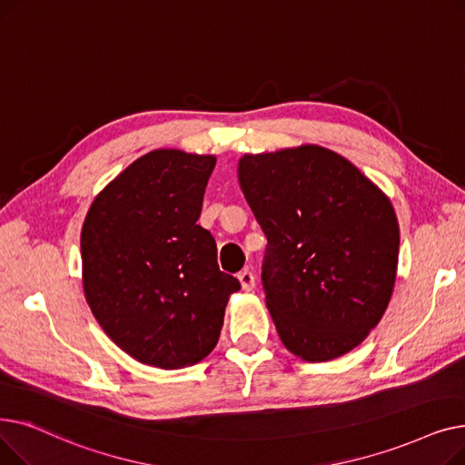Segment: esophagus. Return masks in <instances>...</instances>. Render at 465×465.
Here are the masks:
<instances>
[{
    "instance_id": "obj_1",
    "label": "esophagus",
    "mask_w": 465,
    "mask_h": 465,
    "mask_svg": "<svg viewBox=\"0 0 465 465\" xmlns=\"http://www.w3.org/2000/svg\"><path fill=\"white\" fill-rule=\"evenodd\" d=\"M238 280H240V285H242V290H244V292H252L255 287V276L250 271H242L238 274Z\"/></svg>"
}]
</instances>
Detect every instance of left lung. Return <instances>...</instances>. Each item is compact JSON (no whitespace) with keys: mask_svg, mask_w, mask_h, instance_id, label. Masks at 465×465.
Listing matches in <instances>:
<instances>
[{"mask_svg":"<svg viewBox=\"0 0 465 465\" xmlns=\"http://www.w3.org/2000/svg\"><path fill=\"white\" fill-rule=\"evenodd\" d=\"M238 183L269 240L261 276L283 346L316 363L361 344L395 285L400 223L390 198L314 143L244 154Z\"/></svg>","mask_w":465,"mask_h":465,"instance_id":"obj_1","label":"left lung"}]
</instances>
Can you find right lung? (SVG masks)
I'll return each instance as SVG.
<instances>
[{"mask_svg": "<svg viewBox=\"0 0 465 465\" xmlns=\"http://www.w3.org/2000/svg\"><path fill=\"white\" fill-rule=\"evenodd\" d=\"M213 154L154 149L109 182L81 229L83 292L121 350L182 369L219 341L240 282L221 272L210 231L196 225Z\"/></svg>", "mask_w": 465, "mask_h": 465, "instance_id": "right-lung-1", "label": "right lung"}]
</instances>
